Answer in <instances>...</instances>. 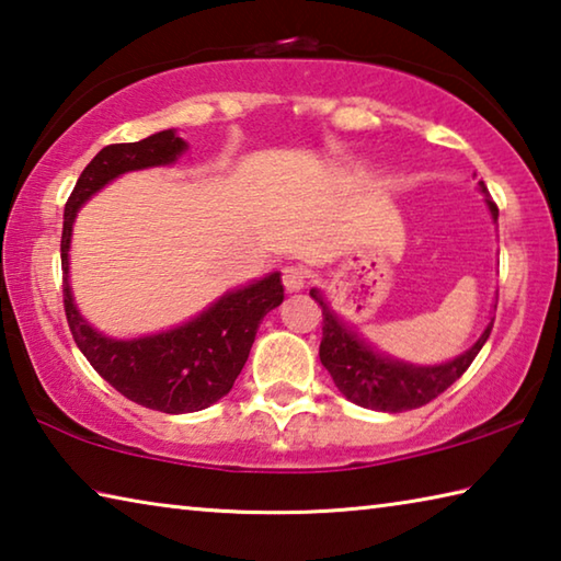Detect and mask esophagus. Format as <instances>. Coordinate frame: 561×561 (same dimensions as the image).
Masks as SVG:
<instances>
[{"mask_svg":"<svg viewBox=\"0 0 561 561\" xmlns=\"http://www.w3.org/2000/svg\"><path fill=\"white\" fill-rule=\"evenodd\" d=\"M307 282H309V274L301 267H287L282 272V284L287 291H301L307 287Z\"/></svg>","mask_w":561,"mask_h":561,"instance_id":"obj_1","label":"esophagus"}]
</instances>
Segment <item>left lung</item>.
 Here are the masks:
<instances>
[{"label": "left lung", "instance_id": "8db88e82", "mask_svg": "<svg viewBox=\"0 0 561 561\" xmlns=\"http://www.w3.org/2000/svg\"><path fill=\"white\" fill-rule=\"evenodd\" d=\"M482 193L488 195L485 185H482ZM488 205L492 217L497 220V205L490 201V195ZM309 294L311 299L319 304L321 317H324L319 346L321 364H324L331 378H334L336 388L351 403H356L360 408H371V411H413V408L431 403L433 398L448 391V388L468 371L474 356H478L480 348L485 346L492 324H495V319H492L488 329L482 331V336L474 341L465 354L448 360V364L413 366L378 354V351L368 346L364 339H358L356 331L341 324V319L329 309V304L321 297L319 289H311Z\"/></svg>", "mask_w": 561, "mask_h": 561}]
</instances>
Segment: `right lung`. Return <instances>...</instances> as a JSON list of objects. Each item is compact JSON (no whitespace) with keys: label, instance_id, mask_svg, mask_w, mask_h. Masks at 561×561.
<instances>
[{"label":"right lung","instance_id":"add662e5","mask_svg":"<svg viewBox=\"0 0 561 561\" xmlns=\"http://www.w3.org/2000/svg\"><path fill=\"white\" fill-rule=\"evenodd\" d=\"M185 148V140L178 138L173 128L153 133L138 144L106 146L83 168L64 207V311L76 346L121 396L160 413L203 411L230 393L262 319L284 299L282 279L274 272L250 287L227 291L183 327L130 341L99 334L79 314L69 287V244L79 207L113 178L128 170L175 163Z\"/></svg>","mask_w":561,"mask_h":561}]
</instances>
